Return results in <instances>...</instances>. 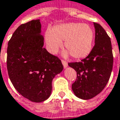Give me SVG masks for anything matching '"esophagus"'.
<instances>
[{
  "label": "esophagus",
  "instance_id": "obj_1",
  "mask_svg": "<svg viewBox=\"0 0 120 120\" xmlns=\"http://www.w3.org/2000/svg\"><path fill=\"white\" fill-rule=\"evenodd\" d=\"M62 63L63 64V66H64V68H67V66H68V63H67V62H66V61H64V60H62Z\"/></svg>",
  "mask_w": 120,
  "mask_h": 120
}]
</instances>
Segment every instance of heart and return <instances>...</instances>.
<instances>
[{"instance_id": "heart-1", "label": "heart", "mask_w": 120, "mask_h": 120, "mask_svg": "<svg viewBox=\"0 0 120 120\" xmlns=\"http://www.w3.org/2000/svg\"><path fill=\"white\" fill-rule=\"evenodd\" d=\"M94 32L88 24L77 22L60 24L48 29L45 34V40L48 50L55 54L62 46H64L74 58L81 59L86 58L92 50Z\"/></svg>"}]
</instances>
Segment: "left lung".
Wrapping results in <instances>:
<instances>
[{
  "instance_id": "obj_1",
  "label": "left lung",
  "mask_w": 120,
  "mask_h": 120,
  "mask_svg": "<svg viewBox=\"0 0 120 120\" xmlns=\"http://www.w3.org/2000/svg\"><path fill=\"white\" fill-rule=\"evenodd\" d=\"M95 45L91 52L80 62L68 63L76 70L77 78L72 85L75 96L89 100L105 88L113 67V54L110 38L101 25L94 22Z\"/></svg>"
}]
</instances>
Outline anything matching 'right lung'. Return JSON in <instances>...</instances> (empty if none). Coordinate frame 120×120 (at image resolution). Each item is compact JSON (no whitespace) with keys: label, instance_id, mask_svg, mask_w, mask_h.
Returning a JSON list of instances; mask_svg holds the SVG:
<instances>
[{"label":"right lung","instance_id":"add662e5","mask_svg":"<svg viewBox=\"0 0 120 120\" xmlns=\"http://www.w3.org/2000/svg\"><path fill=\"white\" fill-rule=\"evenodd\" d=\"M44 46L39 19L21 24L8 44L7 70L12 84L23 97L34 102L47 100L52 82L63 70L61 60Z\"/></svg>","mask_w":120,"mask_h":120}]
</instances>
